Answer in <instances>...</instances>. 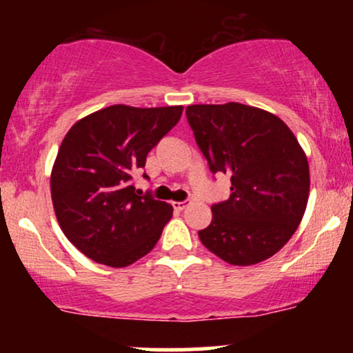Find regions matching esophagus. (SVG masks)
<instances>
[{
    "instance_id": "34e87169",
    "label": "esophagus",
    "mask_w": 353,
    "mask_h": 353,
    "mask_svg": "<svg viewBox=\"0 0 353 353\" xmlns=\"http://www.w3.org/2000/svg\"><path fill=\"white\" fill-rule=\"evenodd\" d=\"M189 205H190V202H189V201L172 202V208H174V210H184V209H188Z\"/></svg>"
}]
</instances>
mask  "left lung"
Returning a JSON list of instances; mask_svg holds the SVG:
<instances>
[{
    "label": "left lung",
    "instance_id": "8db88e82",
    "mask_svg": "<svg viewBox=\"0 0 353 353\" xmlns=\"http://www.w3.org/2000/svg\"><path fill=\"white\" fill-rule=\"evenodd\" d=\"M188 123L212 174L230 176L199 239L232 265L265 261L287 244L309 199V163L282 119L241 103L192 104Z\"/></svg>",
    "mask_w": 353,
    "mask_h": 353
}]
</instances>
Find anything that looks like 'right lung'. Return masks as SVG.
I'll return each instance as SVG.
<instances>
[{"instance_id":"1","label":"right lung","mask_w":353,"mask_h":353,"mask_svg":"<svg viewBox=\"0 0 353 353\" xmlns=\"http://www.w3.org/2000/svg\"><path fill=\"white\" fill-rule=\"evenodd\" d=\"M181 114L182 106L116 104L68 131L51 172V197L64 236L86 257L125 267L157 244L172 205L143 196L132 179Z\"/></svg>"}]
</instances>
